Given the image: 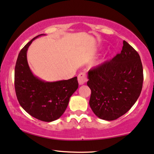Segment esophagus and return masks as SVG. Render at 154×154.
<instances>
[{"label":"esophagus","mask_w":154,"mask_h":154,"mask_svg":"<svg viewBox=\"0 0 154 154\" xmlns=\"http://www.w3.org/2000/svg\"><path fill=\"white\" fill-rule=\"evenodd\" d=\"M78 81L79 85H83L87 81V77L86 73H81L78 75Z\"/></svg>","instance_id":"esophagus-1"}]
</instances>
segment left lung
Segmentation results:
<instances>
[{"instance_id": "1", "label": "left lung", "mask_w": 154, "mask_h": 154, "mask_svg": "<svg viewBox=\"0 0 154 154\" xmlns=\"http://www.w3.org/2000/svg\"><path fill=\"white\" fill-rule=\"evenodd\" d=\"M121 54L89 70V105L96 116L113 121L128 111L141 94L143 66L139 55L123 41Z\"/></svg>"}]
</instances>
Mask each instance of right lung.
I'll list each match as a JSON object with an SVG mask.
<instances>
[{
    "mask_svg": "<svg viewBox=\"0 0 154 154\" xmlns=\"http://www.w3.org/2000/svg\"><path fill=\"white\" fill-rule=\"evenodd\" d=\"M44 35L34 38L19 53L15 67V90L19 103L28 113L38 120L51 122L65 112L79 83L77 77L48 82L32 73L28 63L27 51L34 40Z\"/></svg>",
    "mask_w": 154,
    "mask_h": 154,
    "instance_id": "obj_1",
    "label": "right lung"
}]
</instances>
